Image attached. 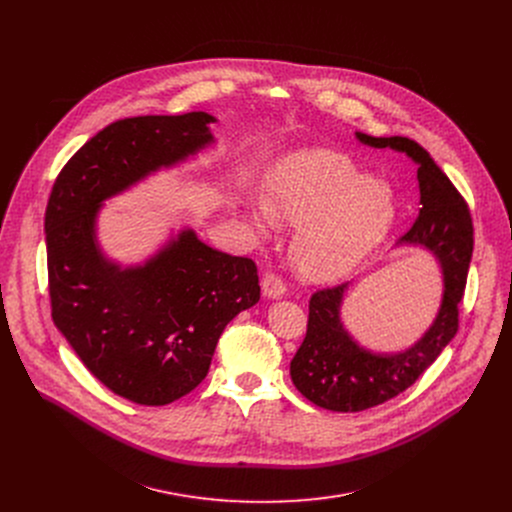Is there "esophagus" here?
Segmentation results:
<instances>
[{
    "label": "esophagus",
    "instance_id": "esophagus-1",
    "mask_svg": "<svg viewBox=\"0 0 512 512\" xmlns=\"http://www.w3.org/2000/svg\"><path fill=\"white\" fill-rule=\"evenodd\" d=\"M261 291H263V298H267V300H279V298L285 296V283H283L277 275L269 273V275H265L263 281H261Z\"/></svg>",
    "mask_w": 512,
    "mask_h": 512
}]
</instances>
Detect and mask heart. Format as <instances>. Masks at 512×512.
Returning a JSON list of instances; mask_svg holds the SVG:
<instances>
[{
    "instance_id": "1",
    "label": "heart",
    "mask_w": 512,
    "mask_h": 512,
    "mask_svg": "<svg viewBox=\"0 0 512 512\" xmlns=\"http://www.w3.org/2000/svg\"><path fill=\"white\" fill-rule=\"evenodd\" d=\"M257 231L277 223L298 227L294 261L314 283H332L354 271L391 233L397 200L389 184L373 180L348 156L306 150L285 158L251 196Z\"/></svg>"
}]
</instances>
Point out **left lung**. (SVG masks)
<instances>
[{
    "label": "left lung",
    "mask_w": 512,
    "mask_h": 512,
    "mask_svg": "<svg viewBox=\"0 0 512 512\" xmlns=\"http://www.w3.org/2000/svg\"><path fill=\"white\" fill-rule=\"evenodd\" d=\"M362 145L405 154L417 166L419 214L399 247H415L440 267L442 296L429 328L407 348L381 352L360 344L342 322L352 283L318 291L310 300L306 338L289 364L296 389L314 405L352 413L381 405L411 387L458 332V304L472 259L470 212L450 178L409 137L354 133Z\"/></svg>",
    "instance_id": "left-lung-1"
}]
</instances>
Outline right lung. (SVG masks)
Instances as JSON below:
<instances>
[{
  "label": "right lung",
  "mask_w": 512,
  "mask_h": 512,
  "mask_svg": "<svg viewBox=\"0 0 512 512\" xmlns=\"http://www.w3.org/2000/svg\"><path fill=\"white\" fill-rule=\"evenodd\" d=\"M218 119L145 115L119 119L68 160L44 216L52 320L85 367L115 395L168 405L202 383L225 326L259 302L257 267L170 229L139 263L123 265L99 241L107 200L216 143Z\"/></svg>",
  "instance_id": "add662e5"
}]
</instances>
